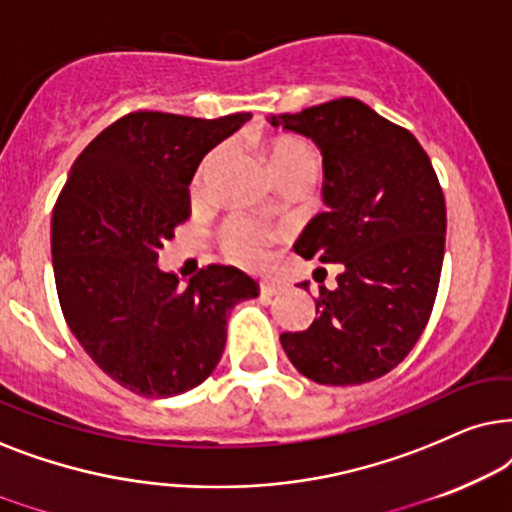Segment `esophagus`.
<instances>
[{"label": "esophagus", "mask_w": 512, "mask_h": 512, "mask_svg": "<svg viewBox=\"0 0 512 512\" xmlns=\"http://www.w3.org/2000/svg\"><path fill=\"white\" fill-rule=\"evenodd\" d=\"M283 290H285V283H281V281H262V283H260V292H262V297H274V295H281Z\"/></svg>", "instance_id": "1"}]
</instances>
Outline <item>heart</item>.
<instances>
[{
    "label": "heart",
    "mask_w": 512,
    "mask_h": 512,
    "mask_svg": "<svg viewBox=\"0 0 512 512\" xmlns=\"http://www.w3.org/2000/svg\"><path fill=\"white\" fill-rule=\"evenodd\" d=\"M264 156H267L269 173L274 175L276 185L285 180H309L313 185L318 170H320V156L316 147L302 138H292V135H281L274 138L264 147ZM215 156L203 163L201 177L213 168ZM271 231H264L255 224L236 220L224 229V245L231 252V257L248 267H260L267 262V243L274 241Z\"/></svg>",
    "instance_id": "obj_1"
}]
</instances>
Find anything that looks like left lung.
<instances>
[{"label":"left lung","instance_id":"obj_1","mask_svg":"<svg viewBox=\"0 0 512 512\" xmlns=\"http://www.w3.org/2000/svg\"><path fill=\"white\" fill-rule=\"evenodd\" d=\"M269 124L311 138L323 154L327 210L306 224L295 252L342 264L337 288H320L316 320L283 332V351L316 384L384 377L414 349L438 295L447 210L431 159L407 128L356 98L271 114Z\"/></svg>","mask_w":512,"mask_h":512}]
</instances>
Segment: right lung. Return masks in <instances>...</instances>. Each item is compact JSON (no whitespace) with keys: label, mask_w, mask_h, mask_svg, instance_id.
<instances>
[{"label":"right lung","mask_w":512,"mask_h":512,"mask_svg":"<svg viewBox=\"0 0 512 512\" xmlns=\"http://www.w3.org/2000/svg\"><path fill=\"white\" fill-rule=\"evenodd\" d=\"M248 112L194 119L131 112L74 161L51 220L60 309L93 363L145 398L206 381L227 342V316L260 288L222 264L187 288L159 269V250L192 215L189 182Z\"/></svg>","instance_id":"obj_1"}]
</instances>
